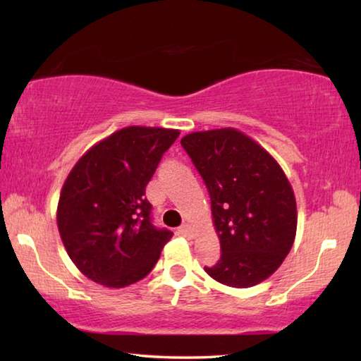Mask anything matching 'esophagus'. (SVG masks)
I'll return each mask as SVG.
<instances>
[{"mask_svg":"<svg viewBox=\"0 0 361 361\" xmlns=\"http://www.w3.org/2000/svg\"><path fill=\"white\" fill-rule=\"evenodd\" d=\"M178 232L181 235L188 237V239H191V237H194V229L191 228V224H183L178 228Z\"/></svg>","mask_w":361,"mask_h":361,"instance_id":"obj_1","label":"esophagus"}]
</instances>
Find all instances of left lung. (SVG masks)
I'll return each mask as SVG.
<instances>
[{
	"label": "left lung",
	"instance_id": "8db88e82",
	"mask_svg": "<svg viewBox=\"0 0 361 361\" xmlns=\"http://www.w3.org/2000/svg\"><path fill=\"white\" fill-rule=\"evenodd\" d=\"M181 146L202 176L221 243L216 282L248 288L272 276L296 235V200L276 159L235 129L194 132Z\"/></svg>",
	"mask_w": 361,
	"mask_h": 361
}]
</instances>
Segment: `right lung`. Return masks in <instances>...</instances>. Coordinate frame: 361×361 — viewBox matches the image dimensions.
Returning <instances> with one entry per match:
<instances>
[{
  "instance_id": "add662e5",
  "label": "right lung",
  "mask_w": 361,
  "mask_h": 361,
  "mask_svg": "<svg viewBox=\"0 0 361 361\" xmlns=\"http://www.w3.org/2000/svg\"><path fill=\"white\" fill-rule=\"evenodd\" d=\"M178 130L126 127L79 159L60 192L57 226L85 277L111 288L145 279L172 231L152 223L146 185Z\"/></svg>"
}]
</instances>
